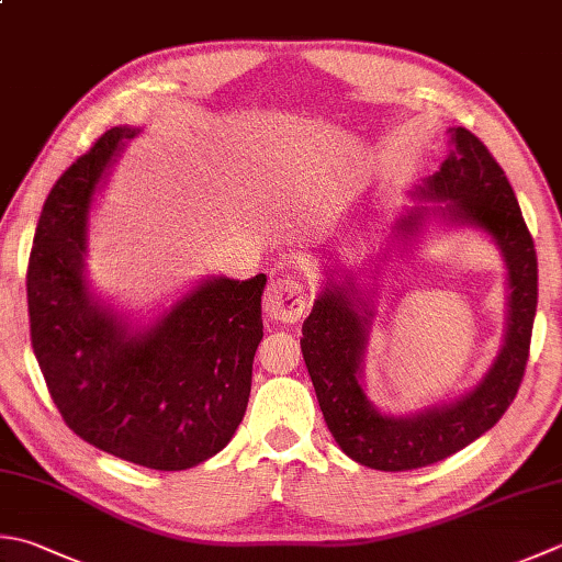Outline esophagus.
I'll list each match as a JSON object with an SVG mask.
<instances>
[{"label":"esophagus","mask_w":562,"mask_h":562,"mask_svg":"<svg viewBox=\"0 0 562 562\" xmlns=\"http://www.w3.org/2000/svg\"><path fill=\"white\" fill-rule=\"evenodd\" d=\"M262 310L272 322H300L306 310V284L296 274H282V278L270 280L266 296H262Z\"/></svg>","instance_id":"34e87169"}]
</instances>
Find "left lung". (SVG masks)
Instances as JSON below:
<instances>
[{
	"label": "left lung",
	"mask_w": 562,
	"mask_h": 562,
	"mask_svg": "<svg viewBox=\"0 0 562 562\" xmlns=\"http://www.w3.org/2000/svg\"><path fill=\"white\" fill-rule=\"evenodd\" d=\"M450 134L456 150L414 192L419 200L446 202V206L416 209L397 228L400 234H416L434 212L450 222L477 226L497 240L509 268V324L502 353L487 375L456 402L409 416H387L368 402L360 387L372 310L353 280L328 282L302 326V356L328 431L348 458L384 472L434 465L490 431L519 392L529 360L538 302L533 238L507 175L485 143L468 128H453Z\"/></svg>",
	"instance_id": "1"
}]
</instances>
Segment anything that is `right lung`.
<instances>
[{
  "instance_id": "right-lung-1",
  "label": "right lung",
  "mask_w": 562,
  "mask_h": 562,
  "mask_svg": "<svg viewBox=\"0 0 562 562\" xmlns=\"http://www.w3.org/2000/svg\"><path fill=\"white\" fill-rule=\"evenodd\" d=\"M134 136L128 126L104 131L43 204L26 274L31 346L82 441L150 470H187L216 456L244 422L268 278L204 280L143 331L94 300L85 282L87 212Z\"/></svg>"
}]
</instances>
